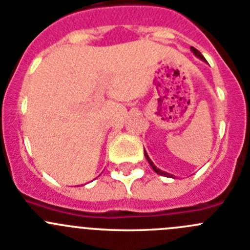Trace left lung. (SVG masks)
<instances>
[{"label": "left lung", "instance_id": "8db88e82", "mask_svg": "<svg viewBox=\"0 0 250 250\" xmlns=\"http://www.w3.org/2000/svg\"><path fill=\"white\" fill-rule=\"evenodd\" d=\"M191 50H192V53H193V54L196 55V57L200 58V59H201V60H205L204 55H202L201 53H200V51L197 50V49L193 48V46H191ZM144 155H146V160H148V163H149V164H150V167H153V170H154V171H155V172H157V174L163 175V176H167V178H172V175L167 174V172H165V171H162V170H160V169H157V167H155V165L153 164V162H151L150 158L148 157V154H146V150H144Z\"/></svg>", "mask_w": 250, "mask_h": 250}]
</instances>
